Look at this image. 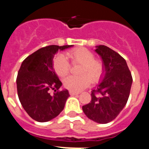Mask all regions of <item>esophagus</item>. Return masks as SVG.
<instances>
[{
    "mask_svg": "<svg viewBox=\"0 0 149 149\" xmlns=\"http://www.w3.org/2000/svg\"><path fill=\"white\" fill-rule=\"evenodd\" d=\"M69 94H70L71 95H77L80 94V93H76V92H73V91H70V92H69Z\"/></svg>",
    "mask_w": 149,
    "mask_h": 149,
    "instance_id": "34e87169",
    "label": "esophagus"
}]
</instances>
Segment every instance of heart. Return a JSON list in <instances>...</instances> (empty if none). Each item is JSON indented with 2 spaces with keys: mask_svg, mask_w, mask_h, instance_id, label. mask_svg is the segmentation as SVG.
Segmentation results:
<instances>
[{
  "mask_svg": "<svg viewBox=\"0 0 149 149\" xmlns=\"http://www.w3.org/2000/svg\"><path fill=\"white\" fill-rule=\"evenodd\" d=\"M70 60L73 65L81 64L78 76H71L64 80L65 88L73 92H79L90 85L91 82H99L104 73V65L99 59H95L94 54L84 48H79L67 52L65 57L57 56L54 61V68L57 75L65 77L70 72Z\"/></svg>",
  "mask_w": 149,
  "mask_h": 149,
  "instance_id": "heart-1",
  "label": "heart"
}]
</instances>
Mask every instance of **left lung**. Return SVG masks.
I'll return each mask as SVG.
<instances>
[{
  "label": "left lung",
  "instance_id": "obj_1",
  "mask_svg": "<svg viewBox=\"0 0 149 149\" xmlns=\"http://www.w3.org/2000/svg\"><path fill=\"white\" fill-rule=\"evenodd\" d=\"M96 53L104 65V75L93 89L92 100L83 106L85 115L99 124L116 119L127 104L133 79L125 60L105 45L96 46Z\"/></svg>",
  "mask_w": 149,
  "mask_h": 149
}]
</instances>
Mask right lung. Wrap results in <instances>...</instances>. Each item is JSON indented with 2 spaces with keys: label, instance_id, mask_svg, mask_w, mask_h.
<instances>
[{
  "label": "right lung",
  "instance_id": "obj_1",
  "mask_svg": "<svg viewBox=\"0 0 149 149\" xmlns=\"http://www.w3.org/2000/svg\"><path fill=\"white\" fill-rule=\"evenodd\" d=\"M73 45H49L28 56L22 63L16 79L17 91L23 108L33 119L45 122L63 111L67 89L60 90L62 82L53 68V59L59 51ZM51 91L55 93L50 94Z\"/></svg>",
  "mask_w": 149,
  "mask_h": 149
}]
</instances>
